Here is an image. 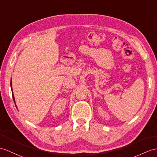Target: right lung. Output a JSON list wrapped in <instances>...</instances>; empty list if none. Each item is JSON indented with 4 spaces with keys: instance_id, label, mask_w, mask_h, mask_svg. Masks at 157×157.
<instances>
[{
    "instance_id": "add662e5",
    "label": "right lung",
    "mask_w": 157,
    "mask_h": 157,
    "mask_svg": "<svg viewBox=\"0 0 157 157\" xmlns=\"http://www.w3.org/2000/svg\"><path fill=\"white\" fill-rule=\"evenodd\" d=\"M10 86L12 87V82H10ZM11 90H12V91H13V89H12V88H11ZM12 93H13V101H14V102H15V100H14V95H13V93L12 92Z\"/></svg>"
}]
</instances>
